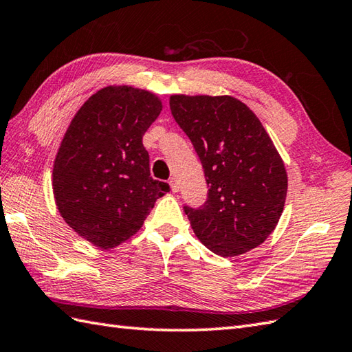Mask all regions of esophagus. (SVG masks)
I'll use <instances>...</instances> for the list:
<instances>
[{
    "mask_svg": "<svg viewBox=\"0 0 352 352\" xmlns=\"http://www.w3.org/2000/svg\"><path fill=\"white\" fill-rule=\"evenodd\" d=\"M169 186H170V192H173V193L178 192V183H177L175 178H170L169 179Z\"/></svg>",
    "mask_w": 352,
    "mask_h": 352,
    "instance_id": "34e87169",
    "label": "esophagus"
}]
</instances>
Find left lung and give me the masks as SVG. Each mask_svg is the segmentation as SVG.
I'll use <instances>...</instances> for the list:
<instances>
[{
	"label": "left lung",
	"instance_id": "obj_1",
	"mask_svg": "<svg viewBox=\"0 0 352 352\" xmlns=\"http://www.w3.org/2000/svg\"><path fill=\"white\" fill-rule=\"evenodd\" d=\"M169 104L210 187L201 208L184 207L195 235L223 258L258 248L274 231L288 192L287 169L272 138L232 96L173 94Z\"/></svg>",
	"mask_w": 352,
	"mask_h": 352
}]
</instances>
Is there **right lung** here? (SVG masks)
Returning a JSON list of instances; mask_svg holds the SVG:
<instances>
[{"mask_svg":"<svg viewBox=\"0 0 352 352\" xmlns=\"http://www.w3.org/2000/svg\"><path fill=\"white\" fill-rule=\"evenodd\" d=\"M162 100L132 85H108L80 106L65 130L52 169L54 199L64 222L103 250L144 225L169 184L150 177L142 136Z\"/></svg>","mask_w":352,"mask_h":352,"instance_id":"add662e5","label":"right lung"}]
</instances>
